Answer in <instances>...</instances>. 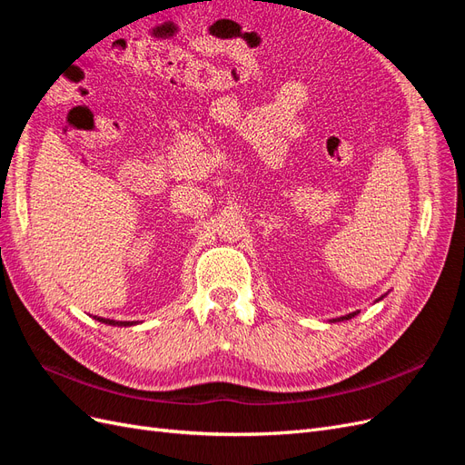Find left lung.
Here are the masks:
<instances>
[{
    "mask_svg": "<svg viewBox=\"0 0 465 465\" xmlns=\"http://www.w3.org/2000/svg\"><path fill=\"white\" fill-rule=\"evenodd\" d=\"M384 297H380L378 301H382ZM353 316H357V312H351V314H347V316H341V318H335L333 322H341V320H351V318H353Z\"/></svg>",
    "mask_w": 465,
    "mask_h": 465,
    "instance_id": "8db88e82",
    "label": "left lung"
}]
</instances>
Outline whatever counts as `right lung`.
<instances>
[{
    "mask_svg": "<svg viewBox=\"0 0 465 465\" xmlns=\"http://www.w3.org/2000/svg\"><path fill=\"white\" fill-rule=\"evenodd\" d=\"M94 320L108 323V326H134L135 322H116V320H110V318H101V316H94Z\"/></svg>",
    "mask_w": 465,
    "mask_h": 465,
    "instance_id": "add662e5",
    "label": "right lung"
}]
</instances>
